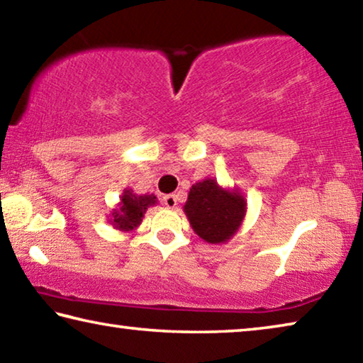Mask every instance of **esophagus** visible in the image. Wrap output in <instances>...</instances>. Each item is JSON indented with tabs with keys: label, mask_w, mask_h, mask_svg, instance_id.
<instances>
[{
	"label": "esophagus",
	"mask_w": 363,
	"mask_h": 363,
	"mask_svg": "<svg viewBox=\"0 0 363 363\" xmlns=\"http://www.w3.org/2000/svg\"><path fill=\"white\" fill-rule=\"evenodd\" d=\"M163 205L167 206V208H169V210H173V208H176V205H177V199H176V195H164L163 196Z\"/></svg>",
	"instance_id": "esophagus-1"
}]
</instances>
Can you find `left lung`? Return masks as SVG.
<instances>
[{"label":"left lung","instance_id":"obj_1","mask_svg":"<svg viewBox=\"0 0 363 363\" xmlns=\"http://www.w3.org/2000/svg\"><path fill=\"white\" fill-rule=\"evenodd\" d=\"M245 199L238 192H225L213 179L196 182L184 205L199 237L210 243L229 240L245 216Z\"/></svg>","mask_w":363,"mask_h":363}]
</instances>
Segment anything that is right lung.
<instances>
[{"mask_svg":"<svg viewBox=\"0 0 363 363\" xmlns=\"http://www.w3.org/2000/svg\"><path fill=\"white\" fill-rule=\"evenodd\" d=\"M155 203V195H134L133 190H125L121 196L120 210L113 213V225L123 230L134 229L143 220L147 206Z\"/></svg>","mask_w":363,"mask_h":363,"instance_id":"add662e5","label":"right lung"}]
</instances>
